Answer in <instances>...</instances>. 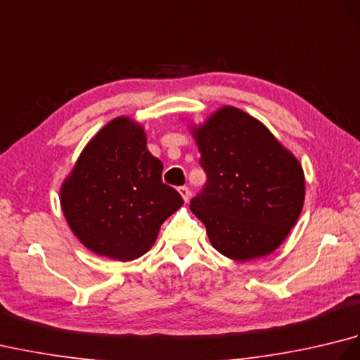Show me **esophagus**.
<instances>
[{
    "mask_svg": "<svg viewBox=\"0 0 360 360\" xmlns=\"http://www.w3.org/2000/svg\"><path fill=\"white\" fill-rule=\"evenodd\" d=\"M179 193H181V196L184 198L186 201H188V198H190V190H188V187L187 186H182V187H179Z\"/></svg>",
    "mask_w": 360,
    "mask_h": 360,
    "instance_id": "1",
    "label": "esophagus"
}]
</instances>
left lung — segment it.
I'll return each instance as SVG.
<instances>
[{"instance_id":"8db88e82","label":"left lung","mask_w":360,"mask_h":360,"mask_svg":"<svg viewBox=\"0 0 360 360\" xmlns=\"http://www.w3.org/2000/svg\"><path fill=\"white\" fill-rule=\"evenodd\" d=\"M193 133L207 181L190 209L212 246L236 262L271 254L300 217L302 165L262 122L233 106Z\"/></svg>"}]
</instances>
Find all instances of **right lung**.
I'll use <instances>...</instances> for the list:
<instances>
[{
	"instance_id": "right-lung-1",
	"label": "right lung",
	"mask_w": 360,
	"mask_h": 360,
	"mask_svg": "<svg viewBox=\"0 0 360 360\" xmlns=\"http://www.w3.org/2000/svg\"><path fill=\"white\" fill-rule=\"evenodd\" d=\"M162 168L141 125L111 120L82 151L60 192L74 235L98 255L122 262L143 255L184 202L162 182Z\"/></svg>"
}]
</instances>
